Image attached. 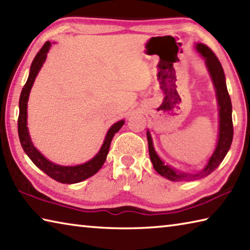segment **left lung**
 Returning <instances> with one entry per match:
<instances>
[{
    "label": "left lung",
    "mask_w": 250,
    "mask_h": 250,
    "mask_svg": "<svg viewBox=\"0 0 250 250\" xmlns=\"http://www.w3.org/2000/svg\"><path fill=\"white\" fill-rule=\"evenodd\" d=\"M197 51L204 56L206 60V65L208 68L211 79L213 82V86L216 93V100L219 105V117H220V126H219V139L218 145L212 154V157L207 163L205 168L201 172L197 174H188V173H180L176 169L164 164L161 159L159 158L157 152L154 151L151 136L149 131H147L148 147H149V155L150 160L153 164V167L160 175L168 178L173 182H183V181H192L196 178H201L204 176L209 175L214 169L218 167L223 159L227 155L229 150L230 145L233 140V121H232V102L229 95L227 83H225V75L223 72L222 65L216 58L215 54L209 46L206 44L198 43L196 45Z\"/></svg>",
    "instance_id": "1"
}]
</instances>
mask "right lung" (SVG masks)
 <instances>
[{
    "mask_svg": "<svg viewBox=\"0 0 250 250\" xmlns=\"http://www.w3.org/2000/svg\"><path fill=\"white\" fill-rule=\"evenodd\" d=\"M51 42L46 41L43 44V46L38 52L37 55L35 56L32 64L30 66L29 76H28L27 82L23 86L21 98H20V115H18V136H20V140L21 144V147L23 151L29 157L32 162L35 163L37 167H39L41 171H43L46 175H49L51 178L58 181L63 184H75L83 182L87 180L88 177H90L100 169L103 166V163L105 162L106 155L109 153L110 145L113 139V136L115 133H117L121 129V127L124 125V121H120L112 125L110 127L109 131L105 136L104 143H103L100 151L97 153L95 158H92L90 161H88L81 166H75V167H62L58 166V164L52 163L48 159H45L36 147L31 143L29 133H28V127H27V102L28 98H29V93L31 90L32 84H34L35 79L37 77L38 73L41 69L42 65H43L44 61L46 59V54L50 50Z\"/></svg>",
    "mask_w": 250,
    "mask_h": 250,
    "instance_id": "add662e5",
    "label": "right lung"
}]
</instances>
